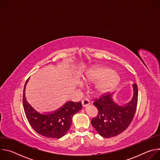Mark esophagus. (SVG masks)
<instances>
[{
	"label": "esophagus",
	"mask_w": 160,
	"mask_h": 160,
	"mask_svg": "<svg viewBox=\"0 0 160 160\" xmlns=\"http://www.w3.org/2000/svg\"><path fill=\"white\" fill-rule=\"evenodd\" d=\"M82 103L83 107H86V106H87L88 105H89L90 101H89V100H88V99H84L82 100Z\"/></svg>",
	"instance_id": "1"
}]
</instances>
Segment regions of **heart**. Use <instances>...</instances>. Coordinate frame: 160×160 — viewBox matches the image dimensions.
I'll list each match as a JSON object with an SVG mask.
<instances>
[{
    "instance_id": "heart-1",
    "label": "heart",
    "mask_w": 160,
    "mask_h": 160,
    "mask_svg": "<svg viewBox=\"0 0 160 160\" xmlns=\"http://www.w3.org/2000/svg\"><path fill=\"white\" fill-rule=\"evenodd\" d=\"M120 80L119 75L111 68L104 66H96L89 69L82 77V81L85 83H96L93 93L102 96L115 88Z\"/></svg>"
}]
</instances>
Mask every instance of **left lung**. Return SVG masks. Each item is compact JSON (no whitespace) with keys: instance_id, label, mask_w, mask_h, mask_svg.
I'll return each mask as SVG.
<instances>
[{"instance_id":"left-lung-1","label":"left lung","mask_w":160,"mask_h":160,"mask_svg":"<svg viewBox=\"0 0 160 160\" xmlns=\"http://www.w3.org/2000/svg\"><path fill=\"white\" fill-rule=\"evenodd\" d=\"M133 95L131 101L123 106L116 103L112 94L102 95L95 99L94 105L98 113L91 120L92 125L103 138L115 137L125 131L135 115L138 99V88L136 83L132 85Z\"/></svg>"}]
</instances>
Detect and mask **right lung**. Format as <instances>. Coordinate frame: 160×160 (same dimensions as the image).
Listing matches in <instances>:
<instances>
[{
  "label": "right lung",
  "mask_w": 160,
  "mask_h": 160,
  "mask_svg": "<svg viewBox=\"0 0 160 160\" xmlns=\"http://www.w3.org/2000/svg\"><path fill=\"white\" fill-rule=\"evenodd\" d=\"M22 96V105L27 118L32 127L40 135L48 138L59 139L63 137L72 125V118L75 113L81 110L80 101H68L58 109L47 114L37 111L27 101L25 97V87Z\"/></svg>",
  "instance_id": "1"
}]
</instances>
